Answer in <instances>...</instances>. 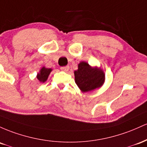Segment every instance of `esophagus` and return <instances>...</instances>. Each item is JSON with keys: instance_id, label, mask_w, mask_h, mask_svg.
<instances>
[{"instance_id": "obj_1", "label": "esophagus", "mask_w": 147, "mask_h": 147, "mask_svg": "<svg viewBox=\"0 0 147 147\" xmlns=\"http://www.w3.org/2000/svg\"><path fill=\"white\" fill-rule=\"evenodd\" d=\"M60 69L63 71H68L69 69V66H65V67H62L60 68Z\"/></svg>"}]
</instances>
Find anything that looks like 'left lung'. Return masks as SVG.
Instances as JSON below:
<instances>
[{
	"label": "left lung",
	"instance_id": "1",
	"mask_svg": "<svg viewBox=\"0 0 147 147\" xmlns=\"http://www.w3.org/2000/svg\"><path fill=\"white\" fill-rule=\"evenodd\" d=\"M78 70L74 71L75 82L82 92L99 88L105 81V74L98 67H92L86 62L78 64Z\"/></svg>",
	"mask_w": 147,
	"mask_h": 147
}]
</instances>
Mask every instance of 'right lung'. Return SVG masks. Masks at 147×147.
Segmentation results:
<instances>
[{"instance_id":"right-lung-1","label":"right lung","mask_w":147,"mask_h":147,"mask_svg":"<svg viewBox=\"0 0 147 147\" xmlns=\"http://www.w3.org/2000/svg\"><path fill=\"white\" fill-rule=\"evenodd\" d=\"M51 69L46 68L45 67H43L41 69V70L39 71V73H38L37 76V78L39 80V81L41 82H44L47 81L48 77H49V74H51Z\"/></svg>"}]
</instances>
